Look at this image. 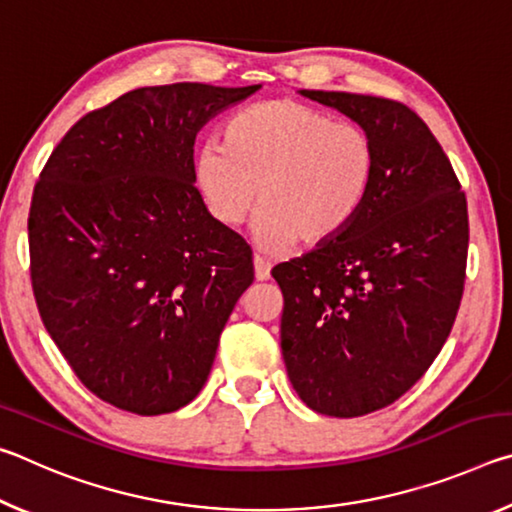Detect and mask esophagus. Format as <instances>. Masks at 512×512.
I'll list each match as a JSON object with an SVG mask.
<instances>
[{"label": "esophagus", "instance_id": "34e87169", "mask_svg": "<svg viewBox=\"0 0 512 512\" xmlns=\"http://www.w3.org/2000/svg\"><path fill=\"white\" fill-rule=\"evenodd\" d=\"M253 264H255V277H257V282H266L268 277H271V262H266L264 257L255 255Z\"/></svg>", "mask_w": 512, "mask_h": 512}]
</instances>
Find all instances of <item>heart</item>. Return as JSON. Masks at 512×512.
<instances>
[{
  "mask_svg": "<svg viewBox=\"0 0 512 512\" xmlns=\"http://www.w3.org/2000/svg\"><path fill=\"white\" fill-rule=\"evenodd\" d=\"M375 171L368 131L296 99L244 108L223 142L205 140L194 155V183L219 223H244L259 196L255 239L271 253L339 237L366 205Z\"/></svg>",
  "mask_w": 512,
  "mask_h": 512,
  "instance_id": "b5f03b06",
  "label": "heart"
}]
</instances>
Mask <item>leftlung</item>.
I'll return each mask as SVG.
<instances>
[{
	"label": "left lung",
	"mask_w": 512,
	"mask_h": 512,
	"mask_svg": "<svg viewBox=\"0 0 512 512\" xmlns=\"http://www.w3.org/2000/svg\"><path fill=\"white\" fill-rule=\"evenodd\" d=\"M300 94L357 121L377 151L375 183L350 228L273 268L293 388L316 413L359 418L400 400L452 332L470 241L467 201L443 146L404 103Z\"/></svg>",
	"instance_id": "1"
}]
</instances>
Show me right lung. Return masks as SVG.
Masks as SVG:
<instances>
[{"mask_svg":"<svg viewBox=\"0 0 512 512\" xmlns=\"http://www.w3.org/2000/svg\"><path fill=\"white\" fill-rule=\"evenodd\" d=\"M262 85L137 88L69 128L29 212L42 323L85 388L137 415L178 411L205 386L253 250L207 212L194 142Z\"/></svg>","mask_w":512,"mask_h":512,"instance_id":"obj_1","label":"right lung"}]
</instances>
